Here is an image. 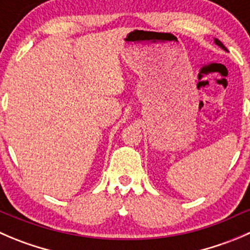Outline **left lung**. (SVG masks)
<instances>
[{
  "instance_id": "8db88e82",
  "label": "left lung",
  "mask_w": 250,
  "mask_h": 250,
  "mask_svg": "<svg viewBox=\"0 0 250 250\" xmlns=\"http://www.w3.org/2000/svg\"><path fill=\"white\" fill-rule=\"evenodd\" d=\"M215 42H216V45H219L220 47H222V48H224V50H226V47H225V46H224V43H222L220 40H217V39H215Z\"/></svg>"
}]
</instances>
